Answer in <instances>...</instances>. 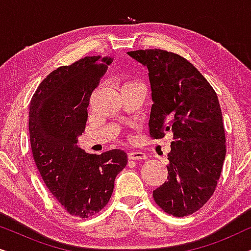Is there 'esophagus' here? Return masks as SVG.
I'll return each instance as SVG.
<instances>
[{"mask_svg": "<svg viewBox=\"0 0 251 251\" xmlns=\"http://www.w3.org/2000/svg\"><path fill=\"white\" fill-rule=\"evenodd\" d=\"M128 159L129 160H144V159H146V154L143 152H129Z\"/></svg>", "mask_w": 251, "mask_h": 251, "instance_id": "obj_1", "label": "esophagus"}]
</instances>
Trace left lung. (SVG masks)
Here are the masks:
<instances>
[{
  "label": "left lung",
  "mask_w": 251,
  "mask_h": 251,
  "mask_svg": "<svg viewBox=\"0 0 251 251\" xmlns=\"http://www.w3.org/2000/svg\"><path fill=\"white\" fill-rule=\"evenodd\" d=\"M149 70L152 91L150 135L171 131L168 180L153 191L167 214L184 217L214 194L225 160L223 115L217 95L205 77L179 54L160 49L128 52Z\"/></svg>",
  "instance_id": "obj_1"
}]
</instances>
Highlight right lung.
Returning <instances> with one entry per match:
<instances>
[{
	"mask_svg": "<svg viewBox=\"0 0 251 251\" xmlns=\"http://www.w3.org/2000/svg\"><path fill=\"white\" fill-rule=\"evenodd\" d=\"M112 58L84 57L61 66L37 87L29 105V138L41 177L68 214L88 218L108 203L118 174L128 162L122 150L85 153L77 146L90 96Z\"/></svg>",
	"mask_w": 251,
	"mask_h": 251,
	"instance_id": "1",
	"label": "right lung"
}]
</instances>
